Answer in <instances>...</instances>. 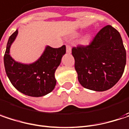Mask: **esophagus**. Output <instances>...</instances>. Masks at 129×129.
<instances>
[{"label":"esophagus","mask_w":129,"mask_h":129,"mask_svg":"<svg viewBox=\"0 0 129 129\" xmlns=\"http://www.w3.org/2000/svg\"><path fill=\"white\" fill-rule=\"evenodd\" d=\"M66 52L70 54L72 52V48L69 45H66Z\"/></svg>","instance_id":"34e87169"}]
</instances>
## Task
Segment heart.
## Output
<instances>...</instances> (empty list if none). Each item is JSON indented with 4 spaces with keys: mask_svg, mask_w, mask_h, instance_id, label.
I'll return each instance as SVG.
<instances>
[{
    "mask_svg": "<svg viewBox=\"0 0 129 129\" xmlns=\"http://www.w3.org/2000/svg\"><path fill=\"white\" fill-rule=\"evenodd\" d=\"M90 39H91V38H90L89 35L85 36V37L83 38V39L82 40V43H83V44H87V43H88V42L90 41Z\"/></svg>",
    "mask_w": 129,
    "mask_h": 129,
    "instance_id": "1",
    "label": "heart"
}]
</instances>
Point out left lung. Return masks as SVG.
I'll use <instances>...</instances> for the list:
<instances>
[{
  "instance_id": "left-lung-1",
  "label": "left lung",
  "mask_w": 129,
  "mask_h": 129,
  "mask_svg": "<svg viewBox=\"0 0 129 129\" xmlns=\"http://www.w3.org/2000/svg\"><path fill=\"white\" fill-rule=\"evenodd\" d=\"M77 78L84 88L104 91L122 77L126 52L119 31L111 26L103 27L88 46L73 47Z\"/></svg>"
}]
</instances>
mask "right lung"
<instances>
[{
	"mask_svg": "<svg viewBox=\"0 0 129 129\" xmlns=\"http://www.w3.org/2000/svg\"><path fill=\"white\" fill-rule=\"evenodd\" d=\"M18 33L17 29L9 37L6 45L4 57L6 75L13 86L20 92L35 98L44 96L55 87L54 72L66 54V46L57 49L47 46L40 58L35 63H18L9 54L10 47Z\"/></svg>",
	"mask_w": 129,
	"mask_h": 129,
	"instance_id": "1",
	"label": "right lung"
}]
</instances>
